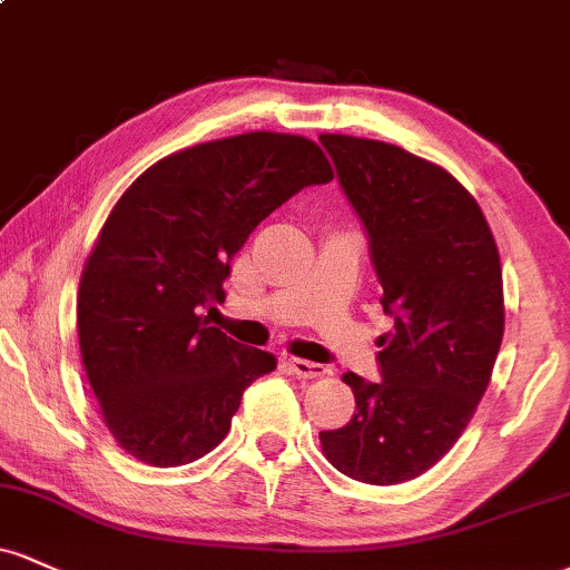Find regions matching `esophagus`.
<instances>
[{
	"label": "esophagus",
	"instance_id": "34e87169",
	"mask_svg": "<svg viewBox=\"0 0 570 570\" xmlns=\"http://www.w3.org/2000/svg\"><path fill=\"white\" fill-rule=\"evenodd\" d=\"M289 368L292 374L299 376V380H315V376L326 374V366H321V363H313V361H303V358H289Z\"/></svg>",
	"mask_w": 570,
	"mask_h": 570
}]
</instances>
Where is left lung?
<instances>
[{"mask_svg":"<svg viewBox=\"0 0 570 570\" xmlns=\"http://www.w3.org/2000/svg\"><path fill=\"white\" fill-rule=\"evenodd\" d=\"M368 236L380 303V382L347 372L355 414L321 433L347 478H420L464 433L489 387L504 334L499 249L481 207L445 169L380 140L321 135Z\"/></svg>","mask_w":570,"mask_h":570,"instance_id":"obj_1","label":"left lung"}]
</instances>
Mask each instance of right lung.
<instances>
[{
    "instance_id": "1",
    "label": "right lung",
    "mask_w": 570,
    "mask_h": 570,
    "mask_svg": "<svg viewBox=\"0 0 570 570\" xmlns=\"http://www.w3.org/2000/svg\"><path fill=\"white\" fill-rule=\"evenodd\" d=\"M334 177L299 135L246 132L177 150L102 225L77 299L81 361L102 420L129 454L175 468L228 435L271 353L209 326L230 259L263 219Z\"/></svg>"
}]
</instances>
